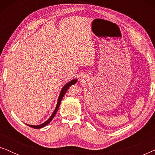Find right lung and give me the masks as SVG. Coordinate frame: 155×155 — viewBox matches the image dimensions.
Masks as SVG:
<instances>
[{
  "label": "right lung",
  "mask_w": 155,
  "mask_h": 155,
  "mask_svg": "<svg viewBox=\"0 0 155 155\" xmlns=\"http://www.w3.org/2000/svg\"><path fill=\"white\" fill-rule=\"evenodd\" d=\"M76 82H77V80H76V79H75V80H71V82H68V83H67L66 84H65V85L64 87H63L62 90H61V93H60V95H59V97H58V102H57V105H56V109H55L54 111V113L52 114L51 116V117H50L49 118H48V119L47 120H46V122H44V124H41V125H39V126H32V125H27V126H30V127H31V128H33L39 129V128H43V127L46 126V125L49 124V123L52 120L53 118H54V117L55 116V115H56V114L57 111H58V108H59V107H60V104H61V100H62L63 97V96H64V95H65V92H67V90H68V88L70 87H71V85H73V84H75Z\"/></svg>",
  "instance_id": "obj_1"
}]
</instances>
